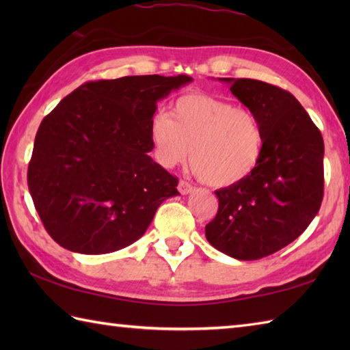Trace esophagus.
I'll return each mask as SVG.
<instances>
[{
  "label": "esophagus",
  "mask_w": 350,
  "mask_h": 350,
  "mask_svg": "<svg viewBox=\"0 0 350 350\" xmlns=\"http://www.w3.org/2000/svg\"><path fill=\"white\" fill-rule=\"evenodd\" d=\"M177 189H179V192L182 196H187V194H189V192H192V185L191 183H188V182H185V180H180L179 182V187H177Z\"/></svg>",
  "instance_id": "34e87169"
}]
</instances>
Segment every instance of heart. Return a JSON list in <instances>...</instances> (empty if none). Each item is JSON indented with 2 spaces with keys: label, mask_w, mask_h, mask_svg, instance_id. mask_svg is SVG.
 Returning <instances> with one entry per match:
<instances>
[{
  "label": "heart",
  "mask_w": 350,
  "mask_h": 350,
  "mask_svg": "<svg viewBox=\"0 0 350 350\" xmlns=\"http://www.w3.org/2000/svg\"><path fill=\"white\" fill-rule=\"evenodd\" d=\"M148 137L159 165L174 168L189 156L196 174L215 188L247 180L265 144L262 124L251 109L207 93L183 94L170 116L154 114Z\"/></svg>",
  "instance_id": "b5f03b06"
}]
</instances>
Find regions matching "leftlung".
Returning <instances> with one entry per match:
<instances>
[{
    "instance_id": "obj_1",
    "label": "left lung",
    "mask_w": 350,
    "mask_h": 350,
    "mask_svg": "<svg viewBox=\"0 0 350 350\" xmlns=\"http://www.w3.org/2000/svg\"><path fill=\"white\" fill-rule=\"evenodd\" d=\"M263 129V154L247 180L215 191L218 213L206 226L212 247L257 260L301 236L323 198V138L292 93L263 81L219 78Z\"/></svg>"
}]
</instances>
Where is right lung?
<instances>
[{
  "label": "right lung",
  "instance_id": "right-lung-1",
  "mask_svg": "<svg viewBox=\"0 0 350 350\" xmlns=\"http://www.w3.org/2000/svg\"><path fill=\"white\" fill-rule=\"evenodd\" d=\"M123 77L85 83L43 118L28 165V189L49 236L81 254L138 241L177 177L156 163L148 126L158 100L191 83Z\"/></svg>",
  "mask_w": 350,
  "mask_h": 350
}]
</instances>
